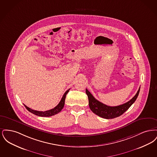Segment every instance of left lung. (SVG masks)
Listing matches in <instances>:
<instances>
[{
	"instance_id": "8db88e82",
	"label": "left lung",
	"mask_w": 157,
	"mask_h": 157,
	"mask_svg": "<svg viewBox=\"0 0 157 157\" xmlns=\"http://www.w3.org/2000/svg\"><path fill=\"white\" fill-rule=\"evenodd\" d=\"M140 88L137 93L128 102L122 105L116 106H110L99 102L93 97L88 90L86 89V94L88 95L89 101V106L90 110L97 115L105 119H112L120 117L129 109V108L134 103L139 95Z\"/></svg>"
}]
</instances>
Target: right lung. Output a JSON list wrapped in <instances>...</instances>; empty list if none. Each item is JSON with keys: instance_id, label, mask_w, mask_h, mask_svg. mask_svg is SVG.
Masks as SVG:
<instances>
[{"instance_id": "add662e5", "label": "right lung", "mask_w": 157, "mask_h": 157, "mask_svg": "<svg viewBox=\"0 0 157 157\" xmlns=\"http://www.w3.org/2000/svg\"><path fill=\"white\" fill-rule=\"evenodd\" d=\"M69 90H70V89L67 90L65 92V94H63V97L62 98L59 103L58 104L57 106H56L54 108H53L52 109H50V110H48V111H44V112H43V111H35V110L32 109L31 108L28 107L25 105H25V108L29 112L33 113V114H35V115H37L39 117H51L52 115H56V114L58 113L63 109V108L64 106V105H65V98H66V95H67V94L68 93Z\"/></svg>"}]
</instances>
